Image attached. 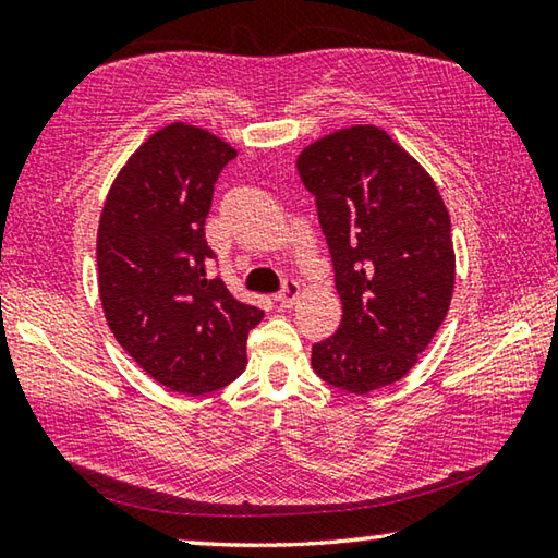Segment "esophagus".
Wrapping results in <instances>:
<instances>
[{
	"instance_id": "esophagus-1",
	"label": "esophagus",
	"mask_w": 558,
	"mask_h": 558,
	"mask_svg": "<svg viewBox=\"0 0 558 558\" xmlns=\"http://www.w3.org/2000/svg\"><path fill=\"white\" fill-rule=\"evenodd\" d=\"M298 295H300V282L295 278H286V280H282V288H280L278 295H276V300L280 302V305L290 307L292 302L298 300Z\"/></svg>"
}]
</instances>
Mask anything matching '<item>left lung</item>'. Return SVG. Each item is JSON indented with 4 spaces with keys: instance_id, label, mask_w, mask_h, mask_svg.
I'll return each mask as SVG.
<instances>
[{
    "instance_id": "1",
    "label": "left lung",
    "mask_w": 558,
    "mask_h": 558,
    "mask_svg": "<svg viewBox=\"0 0 558 558\" xmlns=\"http://www.w3.org/2000/svg\"><path fill=\"white\" fill-rule=\"evenodd\" d=\"M332 258L342 323L313 344L329 386L369 393L399 381L446 319L456 256L433 179L374 125L339 130L298 157Z\"/></svg>"
}]
</instances>
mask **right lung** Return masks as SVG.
Returning <instances> with one entry per match:
<instances>
[{
  "label": "right lung",
  "mask_w": 558,
  "mask_h": 558,
  "mask_svg": "<svg viewBox=\"0 0 558 558\" xmlns=\"http://www.w3.org/2000/svg\"><path fill=\"white\" fill-rule=\"evenodd\" d=\"M233 157L202 128L167 125L130 157L102 206L98 286L108 325L153 379L179 393L231 384L263 319L214 276L204 233L214 184Z\"/></svg>",
  "instance_id": "right-lung-1"
}]
</instances>
